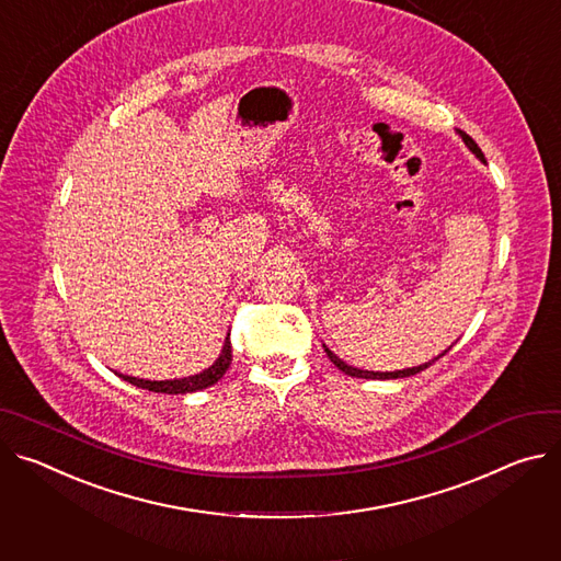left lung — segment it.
<instances>
[{
	"label": "left lung",
	"instance_id": "left-lung-1",
	"mask_svg": "<svg viewBox=\"0 0 561 561\" xmlns=\"http://www.w3.org/2000/svg\"><path fill=\"white\" fill-rule=\"evenodd\" d=\"M456 134L463 138V142H466V147L472 151V154L479 159V161H483L485 163V157H483V151L479 149V145L466 134V131H461V129H456ZM324 346V351H327V355H329V360L340 369V371H344L346 376H351V378H367V380H396V378H410V376H416V374H421V371H425L430 365H434L438 358H443V355L451 348H445L443 353H438V358H434V360H430V363H425V365H419V367H412V369H398V371H365V369H355V367H348L344 360H340L337 355L327 346V344H322Z\"/></svg>",
	"mask_w": 561,
	"mask_h": 561
}]
</instances>
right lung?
I'll return each mask as SVG.
<instances>
[{"label": "right lung", "instance_id": "add662e5", "mask_svg": "<svg viewBox=\"0 0 561 561\" xmlns=\"http://www.w3.org/2000/svg\"><path fill=\"white\" fill-rule=\"evenodd\" d=\"M232 363V351H230V337H226L219 358L208 367L203 369L201 374L187 376V378H174V380H145V378H134V376H123L118 374L123 380L140 387V389H149V391H157V393H192L198 389H206L213 387L217 380L224 378V374L228 371Z\"/></svg>", "mask_w": 561, "mask_h": 561}]
</instances>
